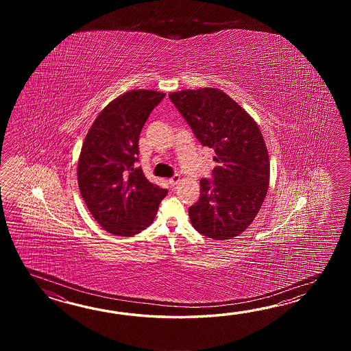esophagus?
I'll list each match as a JSON object with an SVG mask.
<instances>
[{
  "label": "esophagus",
  "instance_id": "1",
  "mask_svg": "<svg viewBox=\"0 0 351 351\" xmlns=\"http://www.w3.org/2000/svg\"><path fill=\"white\" fill-rule=\"evenodd\" d=\"M179 180H180V176H178V174H176V176H173L172 178H169V180H168V182H169V184H171V186H174L178 184Z\"/></svg>",
  "mask_w": 351,
  "mask_h": 351
}]
</instances>
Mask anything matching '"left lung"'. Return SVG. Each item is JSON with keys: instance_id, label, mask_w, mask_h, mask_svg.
Masks as SVG:
<instances>
[{"instance_id": "1", "label": "left lung", "mask_w": 351, "mask_h": 351, "mask_svg": "<svg viewBox=\"0 0 351 351\" xmlns=\"http://www.w3.org/2000/svg\"><path fill=\"white\" fill-rule=\"evenodd\" d=\"M202 145L213 148V180L202 178L189 208L192 226L216 241L231 239L252 223L269 189V159L260 128L232 97L216 88L169 94Z\"/></svg>"}]
</instances>
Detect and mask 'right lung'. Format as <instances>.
<instances>
[{"label":"right lung","mask_w":351,"mask_h":351,"mask_svg":"<svg viewBox=\"0 0 351 351\" xmlns=\"http://www.w3.org/2000/svg\"><path fill=\"white\" fill-rule=\"evenodd\" d=\"M165 93L132 90L115 97L93 123L77 162V183L105 231L130 237L154 221L168 191L150 183L138 160L139 135Z\"/></svg>","instance_id":"add662e5"}]
</instances>
